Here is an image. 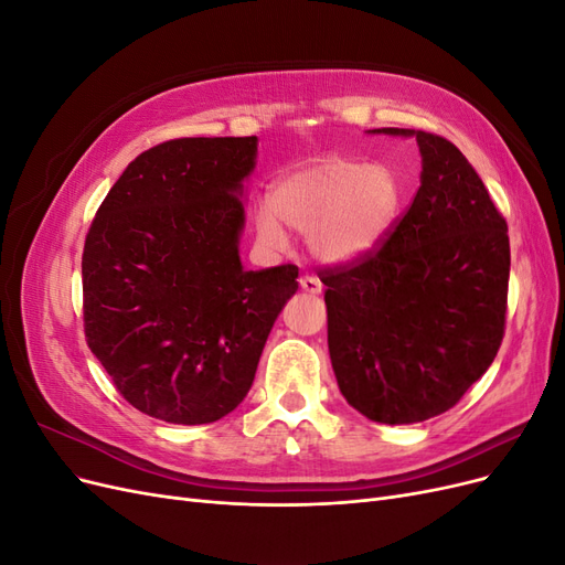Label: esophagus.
I'll return each mask as SVG.
<instances>
[{
  "mask_svg": "<svg viewBox=\"0 0 565 565\" xmlns=\"http://www.w3.org/2000/svg\"><path fill=\"white\" fill-rule=\"evenodd\" d=\"M299 285H301L303 292H309V295H318L322 289V282L316 276H301Z\"/></svg>",
  "mask_w": 565,
  "mask_h": 565,
  "instance_id": "1",
  "label": "esophagus"
}]
</instances>
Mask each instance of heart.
Returning a JSON list of instances; mask_svg holds the SVG:
<instances>
[{"mask_svg":"<svg viewBox=\"0 0 565 565\" xmlns=\"http://www.w3.org/2000/svg\"><path fill=\"white\" fill-rule=\"evenodd\" d=\"M405 185L386 162L322 158L285 174L273 204L254 210L259 243L285 245V228L309 235L320 262L347 264L377 247L403 207Z\"/></svg>","mask_w":565,"mask_h":565,"instance_id":"b5f03b06","label":"heart"}]
</instances>
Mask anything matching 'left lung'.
I'll return each instance as SVG.
<instances>
[{
	"label": "left lung",
	"mask_w": 565,
	"mask_h": 565,
	"mask_svg": "<svg viewBox=\"0 0 565 565\" xmlns=\"http://www.w3.org/2000/svg\"><path fill=\"white\" fill-rule=\"evenodd\" d=\"M417 136L422 185L384 243L322 268L328 347L339 391L372 422L443 415L500 351L509 235L481 177L438 134Z\"/></svg>",
	"instance_id": "left-lung-1"
}]
</instances>
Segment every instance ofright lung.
<instances>
[{
	"instance_id": "right-lung-1",
	"label": "right lung",
	"mask_w": 565,
	"mask_h": 565,
	"mask_svg": "<svg viewBox=\"0 0 565 565\" xmlns=\"http://www.w3.org/2000/svg\"><path fill=\"white\" fill-rule=\"evenodd\" d=\"M254 158L256 136L150 148L84 241V337L122 398L156 419L210 424L241 405L299 287L297 266L245 270L237 256Z\"/></svg>"
}]
</instances>
